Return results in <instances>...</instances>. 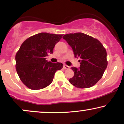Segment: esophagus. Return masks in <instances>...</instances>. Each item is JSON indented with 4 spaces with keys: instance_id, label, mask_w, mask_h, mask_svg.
I'll return each instance as SVG.
<instances>
[{
    "instance_id": "1",
    "label": "esophagus",
    "mask_w": 124,
    "mask_h": 124,
    "mask_svg": "<svg viewBox=\"0 0 124 124\" xmlns=\"http://www.w3.org/2000/svg\"><path fill=\"white\" fill-rule=\"evenodd\" d=\"M69 68H70V67H69V66H68V65H63V68L64 69H69Z\"/></svg>"
}]
</instances>
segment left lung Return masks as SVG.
I'll use <instances>...</instances> for the list:
<instances>
[{"mask_svg": "<svg viewBox=\"0 0 124 124\" xmlns=\"http://www.w3.org/2000/svg\"><path fill=\"white\" fill-rule=\"evenodd\" d=\"M63 38L72 48L75 57L81 59L80 68H71L75 75L69 82L79 88L94 86L107 66L106 49L99 40L82 32L68 34Z\"/></svg>", "mask_w": 124, "mask_h": 124, "instance_id": "obj_1", "label": "left lung"}]
</instances>
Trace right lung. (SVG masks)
<instances>
[{
    "label": "right lung",
    "mask_w": 124,
    "mask_h": 124,
    "mask_svg": "<svg viewBox=\"0 0 124 124\" xmlns=\"http://www.w3.org/2000/svg\"><path fill=\"white\" fill-rule=\"evenodd\" d=\"M63 35L41 32L27 38L16 55V67L20 79L27 87L39 90L49 86L62 63L48 62L45 57L53 53L55 44Z\"/></svg>",
    "instance_id": "right-lung-1"
}]
</instances>
